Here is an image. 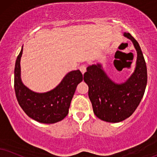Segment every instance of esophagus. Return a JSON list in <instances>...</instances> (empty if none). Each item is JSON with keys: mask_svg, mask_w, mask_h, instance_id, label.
Segmentation results:
<instances>
[{"mask_svg": "<svg viewBox=\"0 0 157 157\" xmlns=\"http://www.w3.org/2000/svg\"><path fill=\"white\" fill-rule=\"evenodd\" d=\"M79 70H80L81 72L82 73V74L84 75V73L85 72H86V65H82V66L79 67Z\"/></svg>", "mask_w": 157, "mask_h": 157, "instance_id": "1", "label": "esophagus"}]
</instances>
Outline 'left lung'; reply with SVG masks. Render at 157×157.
I'll return each instance as SVG.
<instances>
[{"mask_svg":"<svg viewBox=\"0 0 157 157\" xmlns=\"http://www.w3.org/2000/svg\"><path fill=\"white\" fill-rule=\"evenodd\" d=\"M124 36L132 42L137 52L135 71L124 82L112 81L100 63L88 66L84 74L94 113L107 122H120L130 117L140 104L147 84L146 65L139 44L129 33Z\"/></svg>","mask_w":157,"mask_h":157,"instance_id":"left-lung-1","label":"left lung"}]
</instances>
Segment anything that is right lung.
Wrapping results in <instances>:
<instances>
[{
	"label": "right lung",
	"mask_w": 157,
	"mask_h": 157,
	"mask_svg": "<svg viewBox=\"0 0 157 157\" xmlns=\"http://www.w3.org/2000/svg\"><path fill=\"white\" fill-rule=\"evenodd\" d=\"M22 52L23 46L14 67V90L19 105L29 117L38 122L54 124L61 121L68 113L77 85L83 80L82 73L79 70L71 71L53 90L42 93L33 92L21 79Z\"/></svg>",
	"instance_id": "right-lung-1"
}]
</instances>
